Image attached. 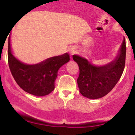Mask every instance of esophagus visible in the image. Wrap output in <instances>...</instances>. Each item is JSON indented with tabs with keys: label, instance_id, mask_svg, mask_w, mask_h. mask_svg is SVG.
I'll list each match as a JSON object with an SVG mask.
<instances>
[{
	"label": "esophagus",
	"instance_id": "34e87169",
	"mask_svg": "<svg viewBox=\"0 0 135 135\" xmlns=\"http://www.w3.org/2000/svg\"><path fill=\"white\" fill-rule=\"evenodd\" d=\"M76 51H77L74 49H71V51H70V53H71V55H74V54H75V53H76Z\"/></svg>",
	"mask_w": 135,
	"mask_h": 135
}]
</instances>
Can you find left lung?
I'll return each instance as SVG.
<instances>
[{
  "label": "left lung",
  "mask_w": 135,
  "mask_h": 135,
  "mask_svg": "<svg viewBox=\"0 0 135 135\" xmlns=\"http://www.w3.org/2000/svg\"><path fill=\"white\" fill-rule=\"evenodd\" d=\"M126 51L124 38L119 55L114 61L101 67L94 66L83 57L73 55V59L79 66L77 82L80 93L89 99L101 98L109 93L123 73Z\"/></svg>",
  "instance_id": "left-lung-1"
}]
</instances>
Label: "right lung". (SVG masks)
<instances>
[{"mask_svg": "<svg viewBox=\"0 0 135 135\" xmlns=\"http://www.w3.org/2000/svg\"><path fill=\"white\" fill-rule=\"evenodd\" d=\"M70 61L65 53L53 57L36 65H26L20 62L11 53L10 38L8 44V63L17 84L28 93L36 96L49 95L55 89V80L61 67Z\"/></svg>", "mask_w": 135, "mask_h": 135, "instance_id": "right-lung-1", "label": "right lung"}]
</instances>
